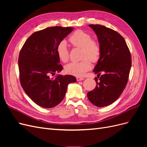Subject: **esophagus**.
I'll return each instance as SVG.
<instances>
[{
    "instance_id": "1",
    "label": "esophagus",
    "mask_w": 147,
    "mask_h": 147,
    "mask_svg": "<svg viewBox=\"0 0 147 147\" xmlns=\"http://www.w3.org/2000/svg\"><path fill=\"white\" fill-rule=\"evenodd\" d=\"M84 78L83 77H77V81H82Z\"/></svg>"
}]
</instances>
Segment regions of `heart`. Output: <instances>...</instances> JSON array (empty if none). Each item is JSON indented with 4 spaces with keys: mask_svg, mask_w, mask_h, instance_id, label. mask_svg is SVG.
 Returning a JSON list of instances; mask_svg holds the SVG:
<instances>
[{
    "mask_svg": "<svg viewBox=\"0 0 147 147\" xmlns=\"http://www.w3.org/2000/svg\"><path fill=\"white\" fill-rule=\"evenodd\" d=\"M69 41L74 47L82 49V61L77 63H70L65 66L66 73L78 77H83L91 69L92 62H97L100 56V47L99 43L91 39V35L82 30H77L70 35ZM56 53L61 61L67 63L69 59V50L66 42H60L56 47Z\"/></svg>",
    "mask_w": 147,
    "mask_h": 147,
    "instance_id": "heart-1",
    "label": "heart"
}]
</instances>
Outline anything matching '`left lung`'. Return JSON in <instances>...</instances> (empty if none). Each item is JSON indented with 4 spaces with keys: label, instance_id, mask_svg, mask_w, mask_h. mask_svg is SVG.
I'll return each instance as SVG.
<instances>
[{
    "label": "left lung",
    "instance_id": "8db88e82",
    "mask_svg": "<svg viewBox=\"0 0 147 147\" xmlns=\"http://www.w3.org/2000/svg\"><path fill=\"white\" fill-rule=\"evenodd\" d=\"M89 26L97 35L101 51L93 70L100 81L97 82L98 79L95 78L96 87L88 92L87 96L92 104L102 107L113 103L125 88L131 67V56L125 40L116 31L99 24Z\"/></svg>",
    "mask_w": 147,
    "mask_h": 147
}]
</instances>
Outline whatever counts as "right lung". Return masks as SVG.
<instances>
[{"label":"right lung","mask_w":147,"mask_h":147,"mask_svg":"<svg viewBox=\"0 0 147 147\" xmlns=\"http://www.w3.org/2000/svg\"><path fill=\"white\" fill-rule=\"evenodd\" d=\"M73 28H47L33 33L20 53L18 65L21 86L35 104L52 108L63 100L68 84L77 81L70 75H57L63 67L56 53L58 43Z\"/></svg>","instance_id":"obj_1"}]
</instances>
